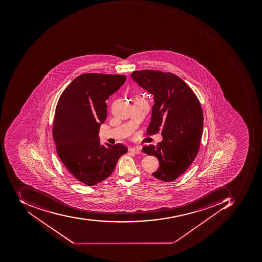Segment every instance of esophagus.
Segmentation results:
<instances>
[{
  "label": "esophagus",
  "instance_id": "34e87169",
  "mask_svg": "<svg viewBox=\"0 0 262 262\" xmlns=\"http://www.w3.org/2000/svg\"><path fill=\"white\" fill-rule=\"evenodd\" d=\"M130 151H132V152L135 153V154H142V151H141V148H132Z\"/></svg>",
  "mask_w": 262,
  "mask_h": 262
}]
</instances>
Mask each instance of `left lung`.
Listing matches in <instances>:
<instances>
[{"label": "left lung", "mask_w": 262, "mask_h": 262, "mask_svg": "<svg viewBox=\"0 0 262 262\" xmlns=\"http://www.w3.org/2000/svg\"><path fill=\"white\" fill-rule=\"evenodd\" d=\"M131 76L154 96L147 134L163 136L161 142L144 146L142 151L158 159L160 166L153 177L174 181L187 171L200 150L203 127L200 101L184 80L170 72L142 70Z\"/></svg>", "instance_id": "8db88e82"}]
</instances>
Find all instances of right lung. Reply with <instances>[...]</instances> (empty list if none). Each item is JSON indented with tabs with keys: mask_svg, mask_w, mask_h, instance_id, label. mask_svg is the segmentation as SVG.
<instances>
[{
	"mask_svg": "<svg viewBox=\"0 0 262 262\" xmlns=\"http://www.w3.org/2000/svg\"><path fill=\"white\" fill-rule=\"evenodd\" d=\"M125 79V75L82 74L59 97L52 128L56 151L68 172L85 185L108 178L128 151L120 143L101 145L98 136L107 118L106 100Z\"/></svg>",
	"mask_w": 262,
	"mask_h": 262,
	"instance_id": "obj_1",
	"label": "right lung"
}]
</instances>
